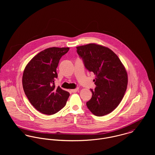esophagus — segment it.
Returning <instances> with one entry per match:
<instances>
[{"label": "esophagus", "mask_w": 155, "mask_h": 155, "mask_svg": "<svg viewBox=\"0 0 155 155\" xmlns=\"http://www.w3.org/2000/svg\"><path fill=\"white\" fill-rule=\"evenodd\" d=\"M78 91H79V88L73 89H71V91L72 92H73V93L76 92Z\"/></svg>", "instance_id": "obj_1"}]
</instances>
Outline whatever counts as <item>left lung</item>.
<instances>
[{
  "mask_svg": "<svg viewBox=\"0 0 155 155\" xmlns=\"http://www.w3.org/2000/svg\"><path fill=\"white\" fill-rule=\"evenodd\" d=\"M85 68L95 75V90L87 102L94 115L103 116L114 110L122 101L127 88L126 69L117 55L110 49L95 44L76 47Z\"/></svg>",
  "mask_w": 155,
  "mask_h": 155,
  "instance_id": "8db88e82",
  "label": "left lung"
}]
</instances>
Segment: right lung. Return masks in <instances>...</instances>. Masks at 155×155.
Returning <instances> with one entry per match:
<instances>
[{"mask_svg": "<svg viewBox=\"0 0 155 155\" xmlns=\"http://www.w3.org/2000/svg\"><path fill=\"white\" fill-rule=\"evenodd\" d=\"M68 50V47L47 48L35 55L24 70L25 94L33 106L45 114H53L63 109L70 95L68 92L54 85L59 61Z\"/></svg>", "mask_w": 155, "mask_h": 155, "instance_id": "obj_1", "label": "right lung"}]
</instances>
